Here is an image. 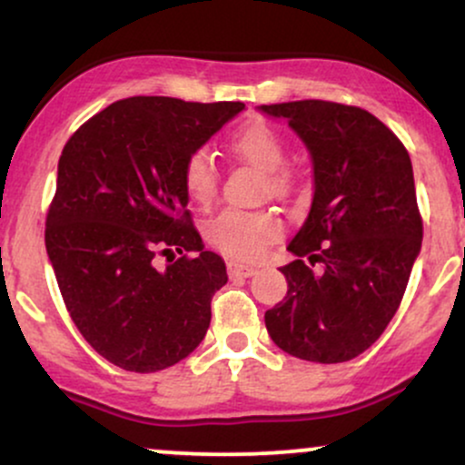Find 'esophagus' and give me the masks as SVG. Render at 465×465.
I'll list each match as a JSON object with an SVG mask.
<instances>
[{"label":"esophagus","instance_id":"34e87169","mask_svg":"<svg viewBox=\"0 0 465 465\" xmlns=\"http://www.w3.org/2000/svg\"><path fill=\"white\" fill-rule=\"evenodd\" d=\"M227 273H229V277H251L255 273V269H253V266H247V264L229 262L227 264Z\"/></svg>","mask_w":465,"mask_h":465}]
</instances>
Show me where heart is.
<instances>
[{
	"instance_id": "1",
	"label": "heart",
	"mask_w": 465,
	"mask_h": 465,
	"mask_svg": "<svg viewBox=\"0 0 465 465\" xmlns=\"http://www.w3.org/2000/svg\"><path fill=\"white\" fill-rule=\"evenodd\" d=\"M238 157L247 159L266 173V190L284 194L292 188V170L286 168V143L264 122H249L233 133L229 142ZM183 188L194 203H210L218 192V168L205 148L192 151L183 162ZM205 236L212 247L238 262H255L269 244L284 236V221L273 210H238L227 207L205 223Z\"/></svg>"
}]
</instances>
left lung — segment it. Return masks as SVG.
<instances>
[{"instance_id": "1", "label": "left lung", "mask_w": 465, "mask_h": 465, "mask_svg": "<svg viewBox=\"0 0 465 465\" xmlns=\"http://www.w3.org/2000/svg\"><path fill=\"white\" fill-rule=\"evenodd\" d=\"M286 117L314 165L311 214L282 266L286 297L266 311L271 339L311 362L371 348L398 312L421 247V214L404 143L361 106L330 100L264 104ZM322 266L312 274V266Z\"/></svg>"}]
</instances>
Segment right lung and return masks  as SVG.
I'll use <instances>...</instances> for the list:
<instances>
[{
	"mask_svg": "<svg viewBox=\"0 0 465 465\" xmlns=\"http://www.w3.org/2000/svg\"><path fill=\"white\" fill-rule=\"evenodd\" d=\"M242 109L135 95L89 117L63 148L45 249L78 332L122 370H165L210 328L227 269L203 251L181 170Z\"/></svg>",
	"mask_w": 465,
	"mask_h": 465,
	"instance_id": "add662e5",
	"label": "right lung"
}]
</instances>
